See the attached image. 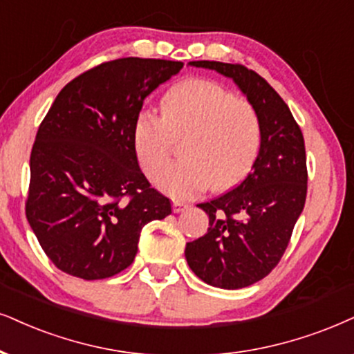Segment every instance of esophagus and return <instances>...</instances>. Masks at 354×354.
<instances>
[{
    "instance_id": "obj_1",
    "label": "esophagus",
    "mask_w": 354,
    "mask_h": 354,
    "mask_svg": "<svg viewBox=\"0 0 354 354\" xmlns=\"http://www.w3.org/2000/svg\"><path fill=\"white\" fill-rule=\"evenodd\" d=\"M189 205L186 203H183V201H173V212L178 214V212H183V210H186Z\"/></svg>"
}]
</instances>
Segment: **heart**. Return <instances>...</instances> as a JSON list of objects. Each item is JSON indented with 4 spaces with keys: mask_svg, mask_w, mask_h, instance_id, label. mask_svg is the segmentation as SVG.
<instances>
[{
    "mask_svg": "<svg viewBox=\"0 0 354 354\" xmlns=\"http://www.w3.org/2000/svg\"><path fill=\"white\" fill-rule=\"evenodd\" d=\"M185 137V158L159 171L174 138ZM261 120L250 102L207 80H187L162 100V115L140 113L132 140L140 168L173 198L187 199L212 185L227 189L243 180L261 147Z\"/></svg>",
    "mask_w": 354,
    "mask_h": 354,
    "instance_id": "1",
    "label": "heart"
}]
</instances>
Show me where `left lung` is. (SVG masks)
<instances>
[{"label": "left lung", "mask_w": 354, "mask_h": 354, "mask_svg": "<svg viewBox=\"0 0 354 354\" xmlns=\"http://www.w3.org/2000/svg\"><path fill=\"white\" fill-rule=\"evenodd\" d=\"M230 78L259 115L261 147L252 173L221 198L199 204L204 236L186 243V261L204 283L240 289L271 272L283 257L307 196L306 145L289 107L265 78L243 65L189 62Z\"/></svg>", "instance_id": "obj_1"}]
</instances>
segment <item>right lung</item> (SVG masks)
I'll list each match as a JSON object with an SVG mask.
<instances>
[{
    "label": "right lung",
    "mask_w": 354,
    "mask_h": 354,
    "mask_svg": "<svg viewBox=\"0 0 354 354\" xmlns=\"http://www.w3.org/2000/svg\"><path fill=\"white\" fill-rule=\"evenodd\" d=\"M181 62L127 57L58 93L30 153L26 216L58 270L104 279L132 265L140 232L171 214L138 167L132 132L145 97Z\"/></svg>",
    "instance_id": "add662e5"
}]
</instances>
